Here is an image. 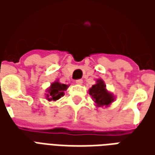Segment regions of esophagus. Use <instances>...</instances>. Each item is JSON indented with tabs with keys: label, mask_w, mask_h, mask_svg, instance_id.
Here are the masks:
<instances>
[{
	"label": "esophagus",
	"mask_w": 155,
	"mask_h": 155,
	"mask_svg": "<svg viewBox=\"0 0 155 155\" xmlns=\"http://www.w3.org/2000/svg\"><path fill=\"white\" fill-rule=\"evenodd\" d=\"M75 83L78 84H81L82 83H83V80H81V79H78V80L75 81Z\"/></svg>",
	"instance_id": "1"
}]
</instances>
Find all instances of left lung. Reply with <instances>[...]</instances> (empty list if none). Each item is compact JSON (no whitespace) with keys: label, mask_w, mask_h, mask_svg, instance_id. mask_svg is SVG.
Returning <instances> with one entry per match:
<instances>
[{"label":"left lung","mask_w":155,"mask_h":155,"mask_svg":"<svg viewBox=\"0 0 155 155\" xmlns=\"http://www.w3.org/2000/svg\"><path fill=\"white\" fill-rule=\"evenodd\" d=\"M89 93L92 96L93 100L97 104L98 106L109 105L114 101L112 94L106 91L105 85L101 80L97 81V84H94L90 89Z\"/></svg>","instance_id":"obj_1"}]
</instances>
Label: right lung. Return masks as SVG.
I'll use <instances>...</instances> for the list:
<instances>
[{
	"label": "right lung",
	"mask_w": 155,
	"mask_h": 155,
	"mask_svg": "<svg viewBox=\"0 0 155 155\" xmlns=\"http://www.w3.org/2000/svg\"><path fill=\"white\" fill-rule=\"evenodd\" d=\"M68 85L54 82L51 84L47 94L48 101H57L61 96L64 95V91L67 89Z\"/></svg>",
	"instance_id": "right-lung-1"
}]
</instances>
